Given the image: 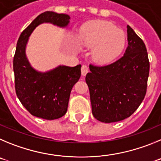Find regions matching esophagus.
<instances>
[{"label": "esophagus", "mask_w": 161, "mask_h": 161, "mask_svg": "<svg viewBox=\"0 0 161 161\" xmlns=\"http://www.w3.org/2000/svg\"><path fill=\"white\" fill-rule=\"evenodd\" d=\"M81 72H82V76H85L88 72L87 66H86V65H82V68H81Z\"/></svg>", "instance_id": "obj_1"}]
</instances>
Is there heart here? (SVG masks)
<instances>
[{
	"mask_svg": "<svg viewBox=\"0 0 161 161\" xmlns=\"http://www.w3.org/2000/svg\"><path fill=\"white\" fill-rule=\"evenodd\" d=\"M79 41L82 46L92 48V58L98 64H107L124 50L125 35L115 25L107 21H92L80 29Z\"/></svg>",
	"mask_w": 161,
	"mask_h": 161,
	"instance_id": "b5f03b06",
	"label": "heart"
}]
</instances>
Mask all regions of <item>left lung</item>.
Wrapping results in <instances>:
<instances>
[{"label": "left lung", "mask_w": 161, "mask_h": 161, "mask_svg": "<svg viewBox=\"0 0 161 161\" xmlns=\"http://www.w3.org/2000/svg\"><path fill=\"white\" fill-rule=\"evenodd\" d=\"M128 46L124 56L105 66L90 65L86 75L94 117L103 123L131 116L144 100L149 61L144 42L127 25Z\"/></svg>", "instance_id": "1"}]
</instances>
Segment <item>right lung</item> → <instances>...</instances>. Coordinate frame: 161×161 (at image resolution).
Wrapping results in <instances>:
<instances>
[{
	"label": "right lung",
	"instance_id": "obj_1",
	"mask_svg": "<svg viewBox=\"0 0 161 161\" xmlns=\"http://www.w3.org/2000/svg\"><path fill=\"white\" fill-rule=\"evenodd\" d=\"M70 16L46 11L37 16L20 35L14 58L15 90L25 109L38 118L52 120L61 118L67 111L72 87L81 76V65L60 66L46 72L37 71L30 65L25 53L30 36L43 23L66 28Z\"/></svg>",
	"mask_w": 161,
	"mask_h": 161
}]
</instances>
